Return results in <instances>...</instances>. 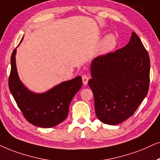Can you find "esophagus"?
<instances>
[{"instance_id":"esophagus-1","label":"esophagus","mask_w":160,"mask_h":160,"mask_svg":"<svg viewBox=\"0 0 160 160\" xmlns=\"http://www.w3.org/2000/svg\"><path fill=\"white\" fill-rule=\"evenodd\" d=\"M82 82H83V84L84 85H86L87 83H88V80H89V78H88V76L85 74V75H83V76L82 77Z\"/></svg>"}]
</instances>
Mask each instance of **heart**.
Returning a JSON list of instances; mask_svg holds the SVG:
<instances>
[{"label": "heart", "mask_w": 160, "mask_h": 160, "mask_svg": "<svg viewBox=\"0 0 160 160\" xmlns=\"http://www.w3.org/2000/svg\"><path fill=\"white\" fill-rule=\"evenodd\" d=\"M117 45V37L114 34H109L104 38L100 46V52L106 54L114 50Z\"/></svg>", "instance_id": "heart-1"}]
</instances>
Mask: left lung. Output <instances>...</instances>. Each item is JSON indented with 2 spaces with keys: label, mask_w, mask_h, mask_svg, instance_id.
I'll return each mask as SVG.
<instances>
[{
  "label": "left lung",
  "mask_w": 160,
  "mask_h": 160,
  "mask_svg": "<svg viewBox=\"0 0 160 160\" xmlns=\"http://www.w3.org/2000/svg\"><path fill=\"white\" fill-rule=\"evenodd\" d=\"M88 86L101 122L117 125L132 116L148 92L150 58L135 32L126 46L94 58Z\"/></svg>",
  "instance_id": "left-lung-1"
}]
</instances>
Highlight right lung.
I'll return each instance as SVG.
<instances>
[{"instance_id":"right-lung-1","label":"right lung","mask_w":160,"mask_h":160,"mask_svg":"<svg viewBox=\"0 0 160 160\" xmlns=\"http://www.w3.org/2000/svg\"><path fill=\"white\" fill-rule=\"evenodd\" d=\"M16 48L11 56L9 88L26 120L41 128H52L67 117L71 101L82 87L80 76L62 82L43 94H35L22 84L15 64Z\"/></svg>"}]
</instances>
